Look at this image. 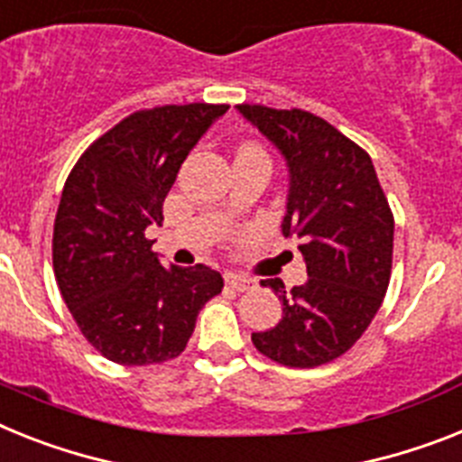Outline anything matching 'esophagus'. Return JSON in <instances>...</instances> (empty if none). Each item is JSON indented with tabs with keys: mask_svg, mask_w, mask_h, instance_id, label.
<instances>
[{
	"mask_svg": "<svg viewBox=\"0 0 462 462\" xmlns=\"http://www.w3.org/2000/svg\"><path fill=\"white\" fill-rule=\"evenodd\" d=\"M225 282H227V286L235 291H249V289H254V284H255L251 277H244V274H232V273L225 277Z\"/></svg>",
	"mask_w": 462,
	"mask_h": 462,
	"instance_id": "1",
	"label": "esophagus"
}]
</instances>
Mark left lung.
Here are the masks:
<instances>
[{
    "label": "left lung",
    "mask_w": 462,
    "mask_h": 462,
    "mask_svg": "<svg viewBox=\"0 0 462 462\" xmlns=\"http://www.w3.org/2000/svg\"><path fill=\"white\" fill-rule=\"evenodd\" d=\"M284 157L289 195L284 237H298L308 282L263 286L282 300L277 327L251 333L273 362L312 369L347 352L383 303L393 270L394 218L374 162L362 147L312 112L237 106Z\"/></svg>",
    "instance_id": "8db88e82"
}]
</instances>
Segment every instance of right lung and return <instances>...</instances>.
Here are the masks:
<instances>
[{"instance_id": "obj_1", "label": "right lung", "mask_w": 462, "mask_h": 462, "mask_svg": "<svg viewBox=\"0 0 462 462\" xmlns=\"http://www.w3.org/2000/svg\"><path fill=\"white\" fill-rule=\"evenodd\" d=\"M230 106L134 112L81 154L53 225V273L84 338L110 362L145 366L185 350L207 300L223 289L207 265L164 267L145 239L178 169Z\"/></svg>"}]
</instances>
